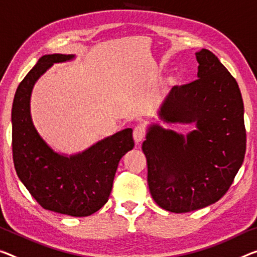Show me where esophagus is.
I'll return each instance as SVG.
<instances>
[{
    "mask_svg": "<svg viewBox=\"0 0 257 257\" xmlns=\"http://www.w3.org/2000/svg\"><path fill=\"white\" fill-rule=\"evenodd\" d=\"M146 136V130L142 125H137L136 127H134V131H133V138H134V141L137 142V144H139V142L142 141Z\"/></svg>",
    "mask_w": 257,
    "mask_h": 257,
    "instance_id": "esophagus-1",
    "label": "esophagus"
}]
</instances>
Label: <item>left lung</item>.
Here are the masks:
<instances>
[{
	"label": "left lung",
	"instance_id": "1",
	"mask_svg": "<svg viewBox=\"0 0 257 257\" xmlns=\"http://www.w3.org/2000/svg\"><path fill=\"white\" fill-rule=\"evenodd\" d=\"M195 56L199 79L172 87L159 110L167 123L193 124L194 130L185 136L152 123L142 142L153 199L176 214L217 202L246 152L238 82L211 51L201 49Z\"/></svg>",
	"mask_w": 257,
	"mask_h": 257
}]
</instances>
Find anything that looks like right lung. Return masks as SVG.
I'll use <instances>...</instances> for the list:
<instances>
[{"mask_svg":"<svg viewBox=\"0 0 257 257\" xmlns=\"http://www.w3.org/2000/svg\"><path fill=\"white\" fill-rule=\"evenodd\" d=\"M76 55H45L16 90L13 123L14 164L18 178L47 210L73 217L94 214L111 193L118 163L134 147L132 128L98 140L80 153L55 152L40 136L31 115L35 82L55 63L70 62Z\"/></svg>","mask_w":257,"mask_h":257,"instance_id":"obj_1","label":"right lung"}]
</instances>
